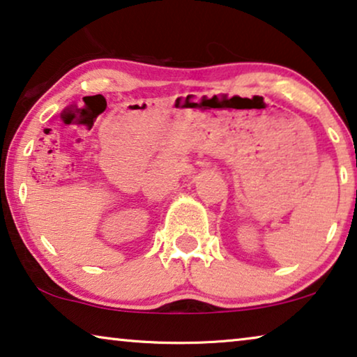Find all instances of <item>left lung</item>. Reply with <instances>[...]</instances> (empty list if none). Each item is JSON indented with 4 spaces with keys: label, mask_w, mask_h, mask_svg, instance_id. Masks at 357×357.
Listing matches in <instances>:
<instances>
[{
    "label": "left lung",
    "mask_w": 357,
    "mask_h": 357,
    "mask_svg": "<svg viewBox=\"0 0 357 357\" xmlns=\"http://www.w3.org/2000/svg\"><path fill=\"white\" fill-rule=\"evenodd\" d=\"M356 192H357V190H356ZM356 195H357V194H356Z\"/></svg>",
    "instance_id": "left-lung-1"
}]
</instances>
